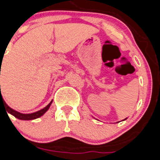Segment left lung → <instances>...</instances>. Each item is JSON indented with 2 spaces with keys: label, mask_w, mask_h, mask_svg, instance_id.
I'll return each mask as SVG.
<instances>
[{
  "label": "left lung",
  "mask_w": 160,
  "mask_h": 160,
  "mask_svg": "<svg viewBox=\"0 0 160 160\" xmlns=\"http://www.w3.org/2000/svg\"><path fill=\"white\" fill-rule=\"evenodd\" d=\"M125 119H126V118H125ZM125 119H124V120H123V121H125Z\"/></svg>",
  "instance_id": "obj_1"
}]
</instances>
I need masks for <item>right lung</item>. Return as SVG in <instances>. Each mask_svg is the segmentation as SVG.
<instances>
[{
	"instance_id": "add662e5",
	"label": "right lung",
	"mask_w": 160,
	"mask_h": 160,
	"mask_svg": "<svg viewBox=\"0 0 160 160\" xmlns=\"http://www.w3.org/2000/svg\"><path fill=\"white\" fill-rule=\"evenodd\" d=\"M52 102H53V100H52L48 105L46 106V107H44V108L42 109V110H38V111L35 112V113H31V114H22V113H19V112L16 111V110H13V109H12L11 107H8V106L6 104V102H4V99H3L1 93L0 95V103L1 102H2L3 105H4V107H5L6 110H7L8 113H9L10 114L13 115L15 118H16L20 119V120H33V119H36L38 118L41 117V116H42L43 114H44L45 113L49 110Z\"/></svg>"
}]
</instances>
